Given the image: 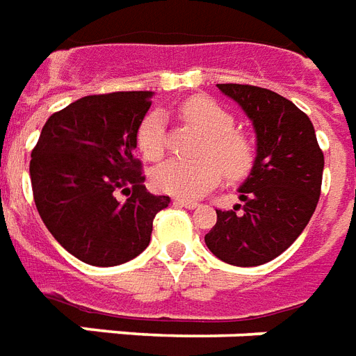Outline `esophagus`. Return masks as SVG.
Masks as SVG:
<instances>
[{
  "instance_id": "34e87169",
  "label": "esophagus",
  "mask_w": 356,
  "mask_h": 356,
  "mask_svg": "<svg viewBox=\"0 0 356 356\" xmlns=\"http://www.w3.org/2000/svg\"><path fill=\"white\" fill-rule=\"evenodd\" d=\"M173 205H177V207H186V209H196L200 207V203L196 202H190V200H173Z\"/></svg>"
}]
</instances>
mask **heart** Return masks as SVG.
Masks as SVG:
<instances>
[{
    "label": "heart",
    "instance_id": "heart-1",
    "mask_svg": "<svg viewBox=\"0 0 356 356\" xmlns=\"http://www.w3.org/2000/svg\"><path fill=\"white\" fill-rule=\"evenodd\" d=\"M181 115L207 138L203 145V156L207 159L164 162L153 173V184L160 192L177 197H200L220 184L224 172L229 179L248 175L256 160V149L246 136L235 132L232 113L207 97H192L181 106ZM136 142L145 160L162 159L166 151L164 115L149 113L138 129Z\"/></svg>",
    "mask_w": 356,
    "mask_h": 356
}]
</instances>
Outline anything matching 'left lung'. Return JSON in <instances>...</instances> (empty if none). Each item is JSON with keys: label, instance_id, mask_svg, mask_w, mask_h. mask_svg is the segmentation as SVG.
Returning <instances> with one entry per match:
<instances>
[{"label": "left lung", "instance_id": "obj_1", "mask_svg": "<svg viewBox=\"0 0 356 356\" xmlns=\"http://www.w3.org/2000/svg\"><path fill=\"white\" fill-rule=\"evenodd\" d=\"M254 124L257 151L241 184L243 213L216 211L205 235L214 256L237 267H256L286 252L316 211L323 179V151L310 118L270 89L218 83Z\"/></svg>", "mask_w": 356, "mask_h": 356}]
</instances>
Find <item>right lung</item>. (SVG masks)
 I'll return each mask as SVG.
<instances>
[{
  "mask_svg": "<svg viewBox=\"0 0 356 356\" xmlns=\"http://www.w3.org/2000/svg\"><path fill=\"white\" fill-rule=\"evenodd\" d=\"M151 91L89 95L51 113L29 162L40 218L65 250L113 267L149 246L153 220L170 197L145 188L136 134ZM118 191L131 196L119 202Z\"/></svg>",
  "mask_w": 356,
  "mask_h": 356,
  "instance_id": "add662e5",
  "label": "right lung"
}]
</instances>
